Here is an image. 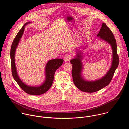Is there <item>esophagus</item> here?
I'll return each mask as SVG.
<instances>
[{
    "mask_svg": "<svg viewBox=\"0 0 129 129\" xmlns=\"http://www.w3.org/2000/svg\"><path fill=\"white\" fill-rule=\"evenodd\" d=\"M72 56L70 55H66L64 56V60L65 61H69L71 59Z\"/></svg>",
    "mask_w": 129,
    "mask_h": 129,
    "instance_id": "1",
    "label": "esophagus"
}]
</instances>
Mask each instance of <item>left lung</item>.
Returning <instances> with one entry per match:
<instances>
[{"mask_svg": "<svg viewBox=\"0 0 129 129\" xmlns=\"http://www.w3.org/2000/svg\"><path fill=\"white\" fill-rule=\"evenodd\" d=\"M99 39L105 41L110 45L112 57L110 68L107 73L102 77L95 80H88L83 78L82 72L84 58L83 53L78 50L71 60L73 64L72 75L74 85L80 90L87 93L96 92L107 86L111 82L114 74L119 65V56L117 53V43L114 36L106 25L102 23L100 31L97 35Z\"/></svg>", "mask_w": 129, "mask_h": 129, "instance_id": "left-lung-1", "label": "left lung"}]
</instances>
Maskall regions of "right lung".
<instances>
[{
	"instance_id": "1",
	"label": "right lung",
	"mask_w": 129,
	"mask_h": 129,
	"mask_svg": "<svg viewBox=\"0 0 129 129\" xmlns=\"http://www.w3.org/2000/svg\"><path fill=\"white\" fill-rule=\"evenodd\" d=\"M31 23V22L26 23L19 31L13 41L10 50L11 70L12 76L14 80L25 92L32 95H40L46 93L51 88L54 81L55 71L62 65L63 60L60 58H55L49 60L47 62L45 68V80L40 85L37 86L29 85L25 83L21 79L17 73L15 64V54L19 42L23 35L25 27Z\"/></svg>"
}]
</instances>
